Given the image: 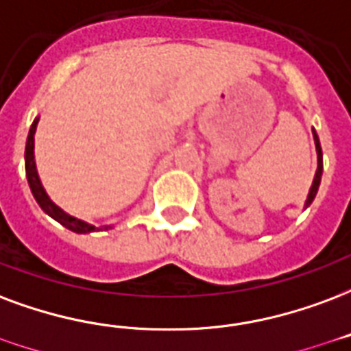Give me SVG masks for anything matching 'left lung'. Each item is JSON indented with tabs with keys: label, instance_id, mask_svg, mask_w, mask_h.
I'll return each mask as SVG.
<instances>
[{
	"label": "left lung",
	"instance_id": "1",
	"mask_svg": "<svg viewBox=\"0 0 351 351\" xmlns=\"http://www.w3.org/2000/svg\"><path fill=\"white\" fill-rule=\"evenodd\" d=\"M313 136H314V145H316V154H318V169H316V175H314V180H313V186H311V191H308V197H307V202H305V206H308L311 202L314 201V197H316V191H318V186H320V180H322V147H320V139L316 136V132L313 130Z\"/></svg>",
	"mask_w": 351,
	"mask_h": 351
}]
</instances>
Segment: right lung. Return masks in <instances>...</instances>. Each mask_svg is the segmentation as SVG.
<instances>
[{"instance_id":"1","label":"right lung","mask_w":351,"mask_h":351,"mask_svg":"<svg viewBox=\"0 0 351 351\" xmlns=\"http://www.w3.org/2000/svg\"><path fill=\"white\" fill-rule=\"evenodd\" d=\"M37 124H38V117L33 121L29 128V136H27V143H25V175H27V182H29L31 193L35 197V201L38 202V206L46 212V214L53 217L56 221H59L63 227H66L72 232H77V234H87V232H95L96 227L95 225H89V223L82 221V219H76L72 217L66 212L57 206L56 202L51 201L48 193L44 191L43 184H40V178H38L37 173V165H35V132H37ZM104 228H111V227H104ZM100 230V228H98Z\"/></svg>"}]
</instances>
